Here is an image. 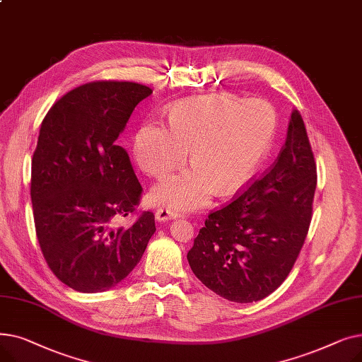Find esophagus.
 <instances>
[{
    "instance_id": "34e87169",
    "label": "esophagus",
    "mask_w": 362,
    "mask_h": 362,
    "mask_svg": "<svg viewBox=\"0 0 362 362\" xmlns=\"http://www.w3.org/2000/svg\"><path fill=\"white\" fill-rule=\"evenodd\" d=\"M177 217H180V213L173 210V208H158V210L156 211V218L160 223L171 220V218H177Z\"/></svg>"
}]
</instances>
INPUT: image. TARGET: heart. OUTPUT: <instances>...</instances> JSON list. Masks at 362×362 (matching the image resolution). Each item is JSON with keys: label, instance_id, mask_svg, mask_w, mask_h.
<instances>
[{"label": "heart", "instance_id": "obj_1", "mask_svg": "<svg viewBox=\"0 0 362 362\" xmlns=\"http://www.w3.org/2000/svg\"><path fill=\"white\" fill-rule=\"evenodd\" d=\"M277 129L273 105L230 93L204 95L176 103L168 130L144 124L135 138V157L149 176L161 177L179 167L191 149L192 168L161 180L151 201L176 211L210 202L216 187L230 195L248 183L267 157Z\"/></svg>", "mask_w": 362, "mask_h": 362}]
</instances>
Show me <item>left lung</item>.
I'll return each instance as SVG.
<instances>
[{"label": "left lung", "instance_id": "left-lung-1", "mask_svg": "<svg viewBox=\"0 0 362 362\" xmlns=\"http://www.w3.org/2000/svg\"><path fill=\"white\" fill-rule=\"evenodd\" d=\"M315 186L307 129L293 110L286 142L269 173L208 214L187 252L194 274L208 289L238 303L273 293L305 242Z\"/></svg>", "mask_w": 362, "mask_h": 362}]
</instances>
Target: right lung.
I'll return each mask as SVG.
<instances>
[{"mask_svg": "<svg viewBox=\"0 0 362 362\" xmlns=\"http://www.w3.org/2000/svg\"><path fill=\"white\" fill-rule=\"evenodd\" d=\"M151 93L135 82H90L67 92L42 120L30 179L36 236L51 272L78 292L117 286L156 232L151 211L129 229L112 227L141 201L142 186L117 138Z\"/></svg>", "mask_w": 362, "mask_h": 362, "instance_id": "right-lung-1", "label": "right lung"}]
</instances>
